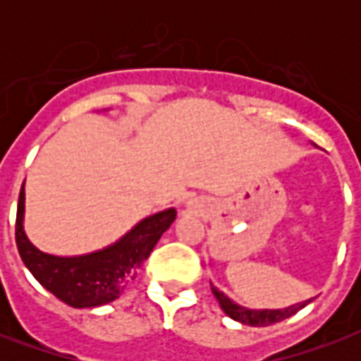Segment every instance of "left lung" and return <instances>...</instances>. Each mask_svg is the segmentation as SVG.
Returning a JSON list of instances; mask_svg holds the SVG:
<instances>
[{"label":"left lung","instance_id":"obj_1","mask_svg":"<svg viewBox=\"0 0 361 361\" xmlns=\"http://www.w3.org/2000/svg\"><path fill=\"white\" fill-rule=\"evenodd\" d=\"M212 292L214 296L217 298L221 309L225 311V314H228L232 320L241 322V324L247 326H269L275 324V322H281V320L288 319L294 313H298L300 309L305 307L311 300H305V302L294 303V305H288L285 309H249L243 307L240 303H236L234 300L226 296L225 292H221L217 286L212 285Z\"/></svg>","mask_w":361,"mask_h":361}]
</instances>
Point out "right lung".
Returning a JSON list of instances; mask_svg holds the SVG:
<instances>
[{
  "instance_id": "right-lung-1",
  "label": "right lung",
  "mask_w": 361,
  "mask_h": 361,
  "mask_svg": "<svg viewBox=\"0 0 361 361\" xmlns=\"http://www.w3.org/2000/svg\"><path fill=\"white\" fill-rule=\"evenodd\" d=\"M25 191L22 185L16 209V247L31 275L48 292L71 307H99L121 296L135 279L153 247L176 219V209L166 208L138 221L114 243L86 255H50L30 241L24 231Z\"/></svg>"
}]
</instances>
